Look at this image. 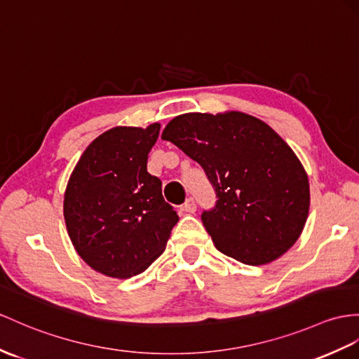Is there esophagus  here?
<instances>
[{
	"mask_svg": "<svg viewBox=\"0 0 359 359\" xmlns=\"http://www.w3.org/2000/svg\"><path fill=\"white\" fill-rule=\"evenodd\" d=\"M182 210H184V212H187V213H195L196 212L195 199L194 198H189L186 203H184V205H182Z\"/></svg>",
	"mask_w": 359,
	"mask_h": 359,
	"instance_id": "34e87169",
	"label": "esophagus"
}]
</instances>
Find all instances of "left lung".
I'll return each instance as SVG.
<instances>
[{"instance_id": "1", "label": "left lung", "mask_w": 359, "mask_h": 359, "mask_svg": "<svg viewBox=\"0 0 359 359\" xmlns=\"http://www.w3.org/2000/svg\"><path fill=\"white\" fill-rule=\"evenodd\" d=\"M204 169L216 194L201 219L216 248L245 265H265L290 250L309 213V181L276 130L248 114L190 112L163 130Z\"/></svg>"}]
</instances>
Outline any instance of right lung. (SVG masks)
Returning a JSON list of instances; mask_svg holds the SVG:
<instances>
[{"label":"right lung","instance_id":"obj_1","mask_svg":"<svg viewBox=\"0 0 359 359\" xmlns=\"http://www.w3.org/2000/svg\"><path fill=\"white\" fill-rule=\"evenodd\" d=\"M160 125L112 128L86 147L64 198L67 230L76 251L99 273L126 278L161 256L178 215L147 172Z\"/></svg>","mask_w":359,"mask_h":359}]
</instances>
